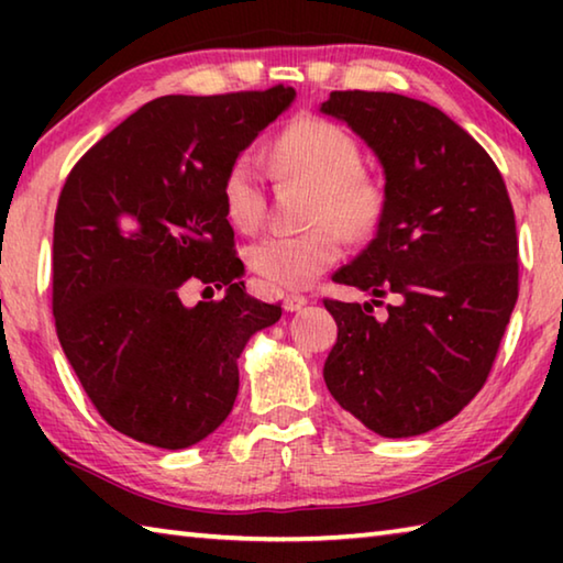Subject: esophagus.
<instances>
[{
	"label": "esophagus",
	"mask_w": 563,
	"mask_h": 563,
	"mask_svg": "<svg viewBox=\"0 0 563 563\" xmlns=\"http://www.w3.org/2000/svg\"><path fill=\"white\" fill-rule=\"evenodd\" d=\"M308 302V298H305V295H300V292H288L283 298V308L288 310V312H295V310H300L302 305Z\"/></svg>",
	"instance_id": "34e87169"
}]
</instances>
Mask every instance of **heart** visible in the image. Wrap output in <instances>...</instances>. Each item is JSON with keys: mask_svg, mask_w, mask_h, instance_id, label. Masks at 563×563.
<instances>
[{"mask_svg": "<svg viewBox=\"0 0 563 563\" xmlns=\"http://www.w3.org/2000/svg\"><path fill=\"white\" fill-rule=\"evenodd\" d=\"M273 166L283 178L316 188L310 223L300 235L275 233L247 251V265L265 283L300 290L316 283L342 255L345 238L369 235L385 211V190L367 176L357 139L340 123L298 117L273 141ZM221 198L228 221L255 231L265 216V174L255 154H238L225 166Z\"/></svg>", "mask_w": 563, "mask_h": 563, "instance_id": "1", "label": "heart"}]
</instances>
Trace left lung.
<instances>
[{
  "label": "left lung",
  "mask_w": 563,
  "mask_h": 563,
  "mask_svg": "<svg viewBox=\"0 0 563 563\" xmlns=\"http://www.w3.org/2000/svg\"><path fill=\"white\" fill-rule=\"evenodd\" d=\"M385 168L377 235L332 280L373 302L325 300L338 342L330 395L367 430L415 437L450 422L492 373L519 295L514 208L497 164L430 103L387 91H332ZM390 298L385 319L372 305Z\"/></svg>",
  "instance_id": "1"
}]
</instances>
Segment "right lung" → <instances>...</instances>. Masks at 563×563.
I'll return each instance as SVG.
<instances>
[{
	"label": "right lung",
	"mask_w": 563,
	"mask_h": 563,
	"mask_svg": "<svg viewBox=\"0 0 563 563\" xmlns=\"http://www.w3.org/2000/svg\"><path fill=\"white\" fill-rule=\"evenodd\" d=\"M290 87L161 97L71 168L54 216L56 335L97 412L161 450L206 440L231 415L238 357L280 305L245 292L221 178L290 107ZM186 279L227 298L186 309Z\"/></svg>",
	"instance_id": "obj_1"
}]
</instances>
